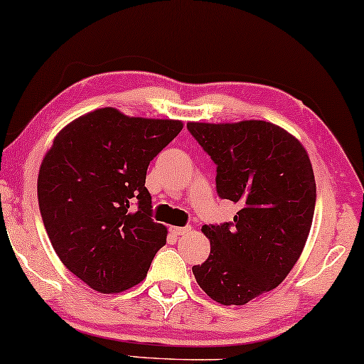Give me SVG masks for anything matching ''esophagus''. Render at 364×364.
<instances>
[{
    "instance_id": "1",
    "label": "esophagus",
    "mask_w": 364,
    "mask_h": 364,
    "mask_svg": "<svg viewBox=\"0 0 364 364\" xmlns=\"http://www.w3.org/2000/svg\"><path fill=\"white\" fill-rule=\"evenodd\" d=\"M169 231L174 234V236H186V234L190 231V228L186 226V228H181V226H171Z\"/></svg>"
}]
</instances>
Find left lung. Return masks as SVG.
Masks as SVG:
<instances>
[{
    "label": "left lung",
    "mask_w": 364,
    "mask_h": 364,
    "mask_svg": "<svg viewBox=\"0 0 364 364\" xmlns=\"http://www.w3.org/2000/svg\"><path fill=\"white\" fill-rule=\"evenodd\" d=\"M187 128L218 166V195L240 206L231 225L201 228L211 250L192 272L216 303L244 306L277 288L303 254L316 206L309 154L265 120Z\"/></svg>",
    "instance_id": "left-lung-1"
}]
</instances>
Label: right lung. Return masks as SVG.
Here are the masks:
<instances>
[{"label": "right lung", "mask_w": 364, "mask_h": 364, "mask_svg": "<svg viewBox=\"0 0 364 364\" xmlns=\"http://www.w3.org/2000/svg\"><path fill=\"white\" fill-rule=\"evenodd\" d=\"M183 124L96 109L61 128L43 156L37 195L55 252L104 294L146 278L167 228L151 218L146 171ZM139 201V208L131 205Z\"/></svg>", "instance_id": "right-lung-1"}]
</instances>
